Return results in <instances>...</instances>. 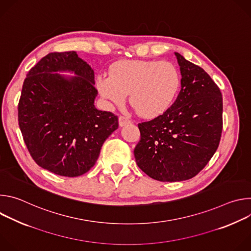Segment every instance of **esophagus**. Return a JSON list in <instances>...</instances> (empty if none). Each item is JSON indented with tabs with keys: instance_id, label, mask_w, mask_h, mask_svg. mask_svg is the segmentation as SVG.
Here are the masks:
<instances>
[{
	"instance_id": "obj_1",
	"label": "esophagus",
	"mask_w": 251,
	"mask_h": 251,
	"mask_svg": "<svg viewBox=\"0 0 251 251\" xmlns=\"http://www.w3.org/2000/svg\"><path fill=\"white\" fill-rule=\"evenodd\" d=\"M129 123H131V120L129 118L124 117V116H119V125H120V127H123V126L129 124Z\"/></svg>"
}]
</instances>
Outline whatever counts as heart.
I'll use <instances>...</instances> for the list:
<instances>
[{"instance_id": "1", "label": "heart", "mask_w": 251, "mask_h": 251, "mask_svg": "<svg viewBox=\"0 0 251 251\" xmlns=\"http://www.w3.org/2000/svg\"><path fill=\"white\" fill-rule=\"evenodd\" d=\"M96 85L109 104L120 105L129 94L139 115L153 118L172 105L181 77L176 66L168 61L125 59L112 64L109 75H99Z\"/></svg>"}]
</instances>
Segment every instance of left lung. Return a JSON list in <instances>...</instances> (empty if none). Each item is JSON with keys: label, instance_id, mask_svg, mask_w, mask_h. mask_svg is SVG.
I'll use <instances>...</instances> for the list:
<instances>
[{"label": "left lung", "instance_id": "obj_1", "mask_svg": "<svg viewBox=\"0 0 251 251\" xmlns=\"http://www.w3.org/2000/svg\"><path fill=\"white\" fill-rule=\"evenodd\" d=\"M181 91L162 115L139 123L138 167L160 182L194 177L216 153L223 130V96L205 71L175 52Z\"/></svg>", "mask_w": 251, "mask_h": 251}]
</instances>
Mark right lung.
<instances>
[{"label":"right lung","instance_id":"1","mask_svg":"<svg viewBox=\"0 0 251 251\" xmlns=\"http://www.w3.org/2000/svg\"><path fill=\"white\" fill-rule=\"evenodd\" d=\"M94 84L93 69L76 51L49 53L27 73L19 125L30 156L43 169L69 177L85 174L118 128L117 116L94 106Z\"/></svg>","mask_w":251,"mask_h":251}]
</instances>
